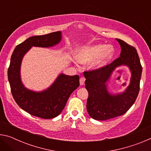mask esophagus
I'll return each mask as SVG.
<instances>
[{"instance_id":"34e87169","label":"esophagus","mask_w":151,"mask_h":151,"mask_svg":"<svg viewBox=\"0 0 151 151\" xmlns=\"http://www.w3.org/2000/svg\"><path fill=\"white\" fill-rule=\"evenodd\" d=\"M85 78L81 77L80 78V85H83L84 84H85Z\"/></svg>"}]
</instances>
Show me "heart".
Segmentation results:
<instances>
[{
  "instance_id": "heart-1",
  "label": "heart",
  "mask_w": 151,
  "mask_h": 151,
  "mask_svg": "<svg viewBox=\"0 0 151 151\" xmlns=\"http://www.w3.org/2000/svg\"><path fill=\"white\" fill-rule=\"evenodd\" d=\"M113 50L110 47L102 44L88 45L81 47L76 53V59L79 63L86 65L90 63L92 70H97L105 65L112 57Z\"/></svg>"
}]
</instances>
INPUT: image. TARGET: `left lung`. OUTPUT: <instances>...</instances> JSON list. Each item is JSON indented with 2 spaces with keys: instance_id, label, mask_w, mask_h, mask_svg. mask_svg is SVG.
Returning a JSON list of instances; mask_svg holds the SVG:
<instances>
[{
  "instance_id": "obj_1",
  "label": "left lung",
  "mask_w": 151,
  "mask_h": 151,
  "mask_svg": "<svg viewBox=\"0 0 151 151\" xmlns=\"http://www.w3.org/2000/svg\"><path fill=\"white\" fill-rule=\"evenodd\" d=\"M121 46L120 57L105 67L84 73L85 88L88 97L86 110L93 119L105 121L122 115L132 106L139 94L142 66L134 47L116 39ZM127 66L131 72L129 85L123 92L111 93L108 84L114 71L118 67Z\"/></svg>"
}]
</instances>
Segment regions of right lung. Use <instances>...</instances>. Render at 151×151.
Returning <instances> with one entry per match:
<instances>
[{
    "label": "right lung",
    "mask_w": 151,
    "mask_h": 151,
    "mask_svg": "<svg viewBox=\"0 0 151 151\" xmlns=\"http://www.w3.org/2000/svg\"><path fill=\"white\" fill-rule=\"evenodd\" d=\"M62 32L29 37L17 46L12 52L8 69V79L12 96L18 105L31 115L45 119H53L60 114L71 93L79 86V76L60 73L47 88L35 91L27 88L20 75L24 56L32 47L49 48L59 44Z\"/></svg>",
    "instance_id": "1"
}]
</instances>
